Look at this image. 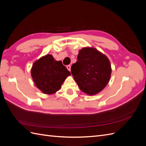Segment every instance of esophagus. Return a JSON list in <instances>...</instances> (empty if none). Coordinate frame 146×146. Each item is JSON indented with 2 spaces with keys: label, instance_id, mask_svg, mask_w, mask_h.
I'll list each match as a JSON object with an SVG mask.
<instances>
[{
  "label": "esophagus",
  "instance_id": "1",
  "mask_svg": "<svg viewBox=\"0 0 146 146\" xmlns=\"http://www.w3.org/2000/svg\"><path fill=\"white\" fill-rule=\"evenodd\" d=\"M66 68H67V69L69 70V71H70V65H68L67 66H66Z\"/></svg>",
  "mask_w": 146,
  "mask_h": 146
}]
</instances>
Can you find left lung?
<instances>
[{
    "label": "left lung",
    "instance_id": "obj_1",
    "mask_svg": "<svg viewBox=\"0 0 146 146\" xmlns=\"http://www.w3.org/2000/svg\"><path fill=\"white\" fill-rule=\"evenodd\" d=\"M71 73L81 91L88 95L99 93L107 86L111 73L108 58L93 47H83Z\"/></svg>",
    "mask_w": 146,
    "mask_h": 146
}]
</instances>
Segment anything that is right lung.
<instances>
[{"label":"right lung","instance_id":"right-lung-1","mask_svg":"<svg viewBox=\"0 0 146 146\" xmlns=\"http://www.w3.org/2000/svg\"><path fill=\"white\" fill-rule=\"evenodd\" d=\"M31 75L38 89L43 93L52 94L60 89L70 73L61 61H57L52 55H46L33 63Z\"/></svg>","mask_w":146,"mask_h":146}]
</instances>
